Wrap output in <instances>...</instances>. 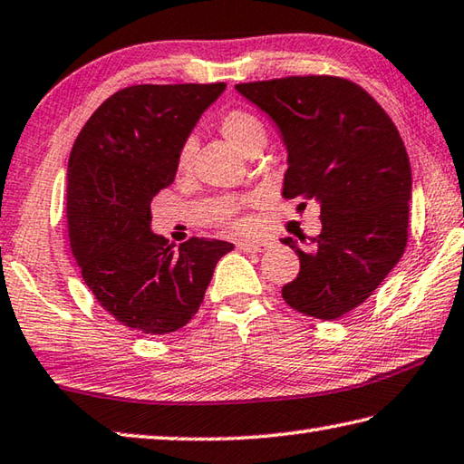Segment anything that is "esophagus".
<instances>
[{"instance_id": "obj_1", "label": "esophagus", "mask_w": 464, "mask_h": 464, "mask_svg": "<svg viewBox=\"0 0 464 464\" xmlns=\"http://www.w3.org/2000/svg\"><path fill=\"white\" fill-rule=\"evenodd\" d=\"M274 246V241L269 239H247V241H239L237 249L243 251V254H256V251H266Z\"/></svg>"}]
</instances>
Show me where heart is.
<instances>
[{
  "label": "heart",
  "mask_w": 464,
  "mask_h": 464,
  "mask_svg": "<svg viewBox=\"0 0 464 464\" xmlns=\"http://www.w3.org/2000/svg\"><path fill=\"white\" fill-rule=\"evenodd\" d=\"M221 131L223 136L241 151V154H247V151L256 146L264 148L266 144L264 121H261L257 115L249 111H241V109H235V111H229L221 117ZM190 156H192V141L187 140L179 151V170H187L190 164ZM231 225L235 229H243V227H246V221H241V218H231Z\"/></svg>",
  "instance_id": "b5f03b06"
}]
</instances>
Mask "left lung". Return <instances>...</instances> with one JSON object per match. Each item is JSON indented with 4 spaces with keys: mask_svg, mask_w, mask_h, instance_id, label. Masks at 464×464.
I'll use <instances>...</instances> for the list:
<instances>
[{
    "mask_svg": "<svg viewBox=\"0 0 464 464\" xmlns=\"http://www.w3.org/2000/svg\"><path fill=\"white\" fill-rule=\"evenodd\" d=\"M276 123L288 151L285 198H313L323 229L285 237L300 257L282 288L298 313L336 320L372 296L408 241L411 168L406 146L377 101L336 77H288L235 85Z\"/></svg>",
    "mask_w": 464,
    "mask_h": 464,
    "instance_id": "1",
    "label": "left lung"
}]
</instances>
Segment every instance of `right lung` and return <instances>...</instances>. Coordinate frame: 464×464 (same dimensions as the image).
I'll return each mask as SVG.
<instances>
[{
  "label": "right lung",
  "mask_w": 464,
  "mask_h": 464,
  "mask_svg": "<svg viewBox=\"0 0 464 464\" xmlns=\"http://www.w3.org/2000/svg\"><path fill=\"white\" fill-rule=\"evenodd\" d=\"M225 87L121 89L89 117L72 146L66 174L72 257L99 304L136 333L168 334L187 324L217 261L233 249L207 237L176 249L151 231V198L174 182L180 146Z\"/></svg>",
  "instance_id": "1"
}]
</instances>
